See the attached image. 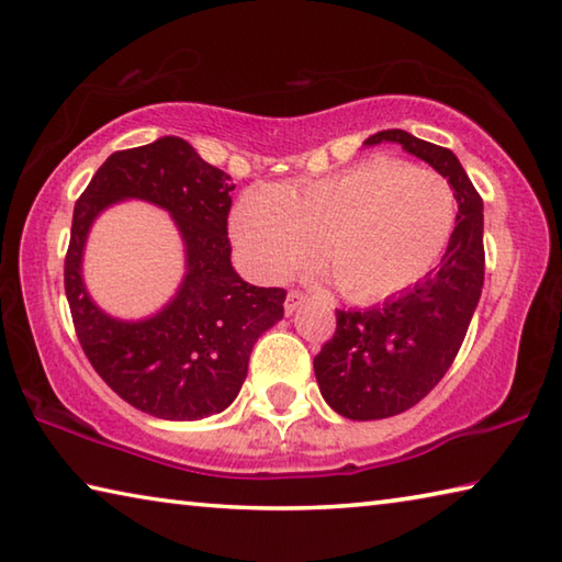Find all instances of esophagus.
<instances>
[{"mask_svg": "<svg viewBox=\"0 0 562 562\" xmlns=\"http://www.w3.org/2000/svg\"><path fill=\"white\" fill-rule=\"evenodd\" d=\"M302 302H304V294H300V292H290V294H288V300H284V312H288V315H292V312L297 310Z\"/></svg>", "mask_w": 562, "mask_h": 562, "instance_id": "esophagus-1", "label": "esophagus"}]
</instances>
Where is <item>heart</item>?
<instances>
[{
    "label": "heart",
    "mask_w": 562,
    "mask_h": 562,
    "mask_svg": "<svg viewBox=\"0 0 562 562\" xmlns=\"http://www.w3.org/2000/svg\"><path fill=\"white\" fill-rule=\"evenodd\" d=\"M456 225V195L439 170L369 158L325 178L250 188L231 213L247 272L288 278L317 250L345 297L372 302L422 280Z\"/></svg>",
    "instance_id": "1"
}]
</instances>
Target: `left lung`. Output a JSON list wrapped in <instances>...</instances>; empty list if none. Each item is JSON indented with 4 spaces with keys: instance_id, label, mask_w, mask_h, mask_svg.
I'll list each match as a JSON object with an SVG mask.
<instances>
[{
    "instance_id": "1",
    "label": "left lung",
    "mask_w": 562,
    "mask_h": 562,
    "mask_svg": "<svg viewBox=\"0 0 562 562\" xmlns=\"http://www.w3.org/2000/svg\"><path fill=\"white\" fill-rule=\"evenodd\" d=\"M398 144L449 180L459 203L441 265L414 288L369 310H337V329L315 357L325 402L351 422L406 412L449 372L483 288V201L449 148L402 128L379 131L364 146Z\"/></svg>"
}]
</instances>
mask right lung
Returning <instances> with one entry per match:
<instances>
[{
    "mask_svg": "<svg viewBox=\"0 0 562 562\" xmlns=\"http://www.w3.org/2000/svg\"><path fill=\"white\" fill-rule=\"evenodd\" d=\"M231 176L164 136L106 158L74 205L64 288L76 337L99 376L123 402L168 422L225 412L240 394L255 341L284 315L282 288H255L235 272L227 240ZM146 200L171 213L187 247L179 292L156 316L119 321L90 300L82 247L113 202Z\"/></svg>",
    "mask_w": 562,
    "mask_h": 562,
    "instance_id": "1",
    "label": "right lung"
}]
</instances>
